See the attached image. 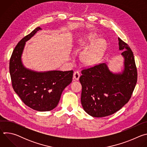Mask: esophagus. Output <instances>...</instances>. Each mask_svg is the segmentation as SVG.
<instances>
[{"label": "esophagus", "instance_id": "1", "mask_svg": "<svg viewBox=\"0 0 147 147\" xmlns=\"http://www.w3.org/2000/svg\"><path fill=\"white\" fill-rule=\"evenodd\" d=\"M80 73L78 71H75L73 74V80L74 81H77L79 80V78H80Z\"/></svg>", "mask_w": 147, "mask_h": 147}]
</instances>
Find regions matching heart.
Segmentation results:
<instances>
[{
  "instance_id": "b5f03b06",
  "label": "heart",
  "mask_w": 147,
  "mask_h": 147,
  "mask_svg": "<svg viewBox=\"0 0 147 147\" xmlns=\"http://www.w3.org/2000/svg\"><path fill=\"white\" fill-rule=\"evenodd\" d=\"M86 48H88L84 51L81 59L84 64L88 66L96 65L103 58L105 53L108 44L103 39H99L96 34H91L81 41Z\"/></svg>"
}]
</instances>
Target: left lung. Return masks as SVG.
I'll return each mask as SVG.
<instances>
[{"label":"left lung","mask_w":147,"mask_h":147,"mask_svg":"<svg viewBox=\"0 0 147 147\" xmlns=\"http://www.w3.org/2000/svg\"><path fill=\"white\" fill-rule=\"evenodd\" d=\"M119 50L123 51V69L111 71L102 63L81 71V102L89 115L102 117L119 111L130 99L137 80L133 53L129 45L118 38Z\"/></svg>","instance_id":"left-lung-1"}]
</instances>
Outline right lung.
<instances>
[{"label": "right lung", "mask_w": 147, "mask_h": 147, "mask_svg": "<svg viewBox=\"0 0 147 147\" xmlns=\"http://www.w3.org/2000/svg\"><path fill=\"white\" fill-rule=\"evenodd\" d=\"M36 27L21 40L15 47L10 60V74L15 92L30 108L49 111L59 103L61 93L72 81L73 71H36L26 67L22 55L26 42L39 30Z\"/></svg>", "instance_id": "right-lung-1"}]
</instances>
